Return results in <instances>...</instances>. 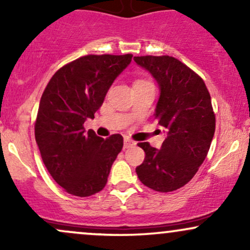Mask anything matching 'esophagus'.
Here are the masks:
<instances>
[{
  "label": "esophagus",
  "instance_id": "esophagus-1",
  "mask_svg": "<svg viewBox=\"0 0 250 250\" xmlns=\"http://www.w3.org/2000/svg\"><path fill=\"white\" fill-rule=\"evenodd\" d=\"M135 145H136V143L131 141V140H129V139H125V149H128V148L133 147V146H135Z\"/></svg>",
  "mask_w": 250,
  "mask_h": 250
}]
</instances>
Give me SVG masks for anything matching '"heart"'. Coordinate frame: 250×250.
<instances>
[{
	"label": "heart",
	"instance_id": "obj_1",
	"mask_svg": "<svg viewBox=\"0 0 250 250\" xmlns=\"http://www.w3.org/2000/svg\"><path fill=\"white\" fill-rule=\"evenodd\" d=\"M137 83H146V82H145V81H141V80H140V81L135 82V84H137Z\"/></svg>",
	"mask_w": 250,
	"mask_h": 250
}]
</instances>
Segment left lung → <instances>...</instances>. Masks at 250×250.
Returning a JSON list of instances; mask_svg holds the SVG:
<instances>
[{
    "instance_id": "8db88e82",
    "label": "left lung",
    "mask_w": 250,
    "mask_h": 250,
    "mask_svg": "<svg viewBox=\"0 0 250 250\" xmlns=\"http://www.w3.org/2000/svg\"><path fill=\"white\" fill-rule=\"evenodd\" d=\"M157 82L155 117L165 128L161 149L139 143L146 153L136 174L145 186L168 193L188 183L205 161L215 133V115L207 87L190 68L171 56H135Z\"/></svg>"
}]
</instances>
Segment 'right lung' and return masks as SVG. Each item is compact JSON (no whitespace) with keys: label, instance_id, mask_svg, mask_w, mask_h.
Masks as SVG:
<instances>
[{"label":"right lung","instance_id":"1","mask_svg":"<svg viewBox=\"0 0 250 250\" xmlns=\"http://www.w3.org/2000/svg\"><path fill=\"white\" fill-rule=\"evenodd\" d=\"M133 55H87L57 70L43 91L35 123L42 161L67 193L85 197L101 191L122 150L120 134L108 139L85 131L115 79Z\"/></svg>","mask_w":250,"mask_h":250}]
</instances>
